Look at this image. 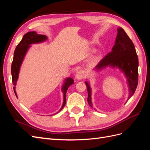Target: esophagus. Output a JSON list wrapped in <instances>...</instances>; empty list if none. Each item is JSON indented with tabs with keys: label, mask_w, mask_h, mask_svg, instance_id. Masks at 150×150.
Segmentation results:
<instances>
[{
	"label": "esophagus",
	"mask_w": 150,
	"mask_h": 150,
	"mask_svg": "<svg viewBox=\"0 0 150 150\" xmlns=\"http://www.w3.org/2000/svg\"><path fill=\"white\" fill-rule=\"evenodd\" d=\"M85 76V71L84 70H79L77 72L76 74V79L78 80H81L84 78Z\"/></svg>",
	"instance_id": "obj_1"
}]
</instances>
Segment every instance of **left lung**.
I'll list each match as a JSON object with an SVG mask.
<instances>
[{"instance_id":"1","label":"left lung","mask_w":150,"mask_h":150,"mask_svg":"<svg viewBox=\"0 0 150 150\" xmlns=\"http://www.w3.org/2000/svg\"><path fill=\"white\" fill-rule=\"evenodd\" d=\"M117 34L112 51L99 62L94 69L100 71L107 66L118 68L125 75L129 88V99L134 94L138 83V58L134 44L125 31L121 28L117 29ZM88 102L93 107L91 102V88L87 81Z\"/></svg>"}]
</instances>
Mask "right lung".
Segmentation results:
<instances>
[{
  "instance_id": "right-lung-1",
  "label": "right lung",
  "mask_w": 150,
  "mask_h": 150,
  "mask_svg": "<svg viewBox=\"0 0 150 150\" xmlns=\"http://www.w3.org/2000/svg\"><path fill=\"white\" fill-rule=\"evenodd\" d=\"M47 39V38L46 35L38 34L36 33L35 31L29 32V33H26L23 36L21 41L17 46L15 49L14 54H13V61L12 63V66H11L12 83H13V85L14 86V87H13V91H14V93L17 98V96L15 86H16L17 81L18 79V78H19V73L20 68L22 63V61L24 60V58L27 52H28V49L30 47V44L42 42L45 41V40H46ZM73 83H74V80L71 78H67L65 79L64 83L62 85V91L63 92V94H64V100H63L62 106L59 111L62 110V108L64 107L66 104V96L67 90L68 88H69V86Z\"/></svg>"
}]
</instances>
